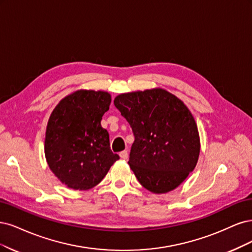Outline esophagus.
<instances>
[{"label": "esophagus", "instance_id": "obj_1", "mask_svg": "<svg viewBox=\"0 0 252 252\" xmlns=\"http://www.w3.org/2000/svg\"><path fill=\"white\" fill-rule=\"evenodd\" d=\"M119 156H120V158H121V159H127V156H128L127 151H123V152H120Z\"/></svg>", "mask_w": 252, "mask_h": 252}]
</instances>
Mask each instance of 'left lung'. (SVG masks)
<instances>
[{
  "label": "left lung",
  "instance_id": "8db88e82",
  "mask_svg": "<svg viewBox=\"0 0 252 252\" xmlns=\"http://www.w3.org/2000/svg\"><path fill=\"white\" fill-rule=\"evenodd\" d=\"M114 104L135 136L127 163L137 180L154 193L177 189L200 155L198 126L189 108L162 88L119 94Z\"/></svg>",
  "mask_w": 252,
  "mask_h": 252
}]
</instances>
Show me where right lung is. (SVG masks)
<instances>
[{"label":"right lung","mask_w":252,"mask_h":252,"mask_svg":"<svg viewBox=\"0 0 252 252\" xmlns=\"http://www.w3.org/2000/svg\"><path fill=\"white\" fill-rule=\"evenodd\" d=\"M111 94L80 89L56 104L48 120L45 157L51 172L69 189H90L119 159L100 125Z\"/></svg>","instance_id":"right-lung-1"}]
</instances>
